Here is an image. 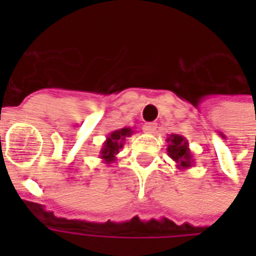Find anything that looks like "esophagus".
<instances>
[{
  "label": "esophagus",
  "instance_id": "1",
  "mask_svg": "<svg viewBox=\"0 0 256 256\" xmlns=\"http://www.w3.org/2000/svg\"><path fill=\"white\" fill-rule=\"evenodd\" d=\"M156 128H158V124L154 122L150 123H145L144 124V132L148 134H154L156 132Z\"/></svg>",
  "mask_w": 256,
  "mask_h": 256
}]
</instances>
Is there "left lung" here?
<instances>
[{
  "mask_svg": "<svg viewBox=\"0 0 256 256\" xmlns=\"http://www.w3.org/2000/svg\"><path fill=\"white\" fill-rule=\"evenodd\" d=\"M167 154L177 163V168L186 170L193 166V156L189 150L188 140L180 134H170L167 137Z\"/></svg>",
  "mask_w": 256,
  "mask_h": 256,
  "instance_id": "1",
  "label": "left lung"
}]
</instances>
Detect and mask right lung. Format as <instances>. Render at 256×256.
<instances>
[{
    "label": "right lung",
    "mask_w": 256,
    "mask_h": 256,
    "mask_svg": "<svg viewBox=\"0 0 256 256\" xmlns=\"http://www.w3.org/2000/svg\"><path fill=\"white\" fill-rule=\"evenodd\" d=\"M133 133L134 132L132 128H123L119 130H114L108 134V137L100 150V158L102 159V162L110 164L116 160V155L123 148L124 140L130 137Z\"/></svg>",
    "instance_id": "right-lung-1"
}]
</instances>
